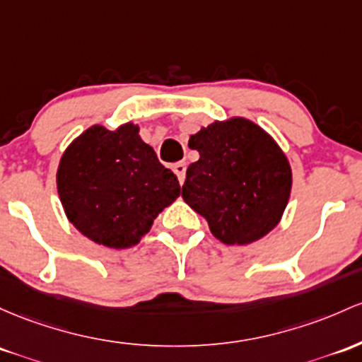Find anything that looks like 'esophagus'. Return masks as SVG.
I'll list each match as a JSON object with an SVG mask.
<instances>
[{
    "instance_id": "esophagus-1",
    "label": "esophagus",
    "mask_w": 362,
    "mask_h": 362,
    "mask_svg": "<svg viewBox=\"0 0 362 362\" xmlns=\"http://www.w3.org/2000/svg\"><path fill=\"white\" fill-rule=\"evenodd\" d=\"M185 170H187V165H185L184 161L175 163V165H173V172L177 173V178H178V182H180V184H184V180H185Z\"/></svg>"
}]
</instances>
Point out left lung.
<instances>
[{
	"mask_svg": "<svg viewBox=\"0 0 362 362\" xmlns=\"http://www.w3.org/2000/svg\"><path fill=\"white\" fill-rule=\"evenodd\" d=\"M199 160L182 197L226 245H247L281 220L292 189L291 163L268 132L247 118L213 122L190 136Z\"/></svg>",
	"mask_w": 362,
	"mask_h": 362,
	"instance_id": "1",
	"label": "left lung"
}]
</instances>
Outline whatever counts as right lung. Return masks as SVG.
Instances as JSON below:
<instances>
[{
  "label": "right lung",
  "mask_w": 362,
  "mask_h": 362,
  "mask_svg": "<svg viewBox=\"0 0 362 362\" xmlns=\"http://www.w3.org/2000/svg\"><path fill=\"white\" fill-rule=\"evenodd\" d=\"M58 196L70 223L99 245L139 244L166 206L180 196L173 172L139 136V125H93L65 149Z\"/></svg>",
  "instance_id": "obj_1"
}]
</instances>
